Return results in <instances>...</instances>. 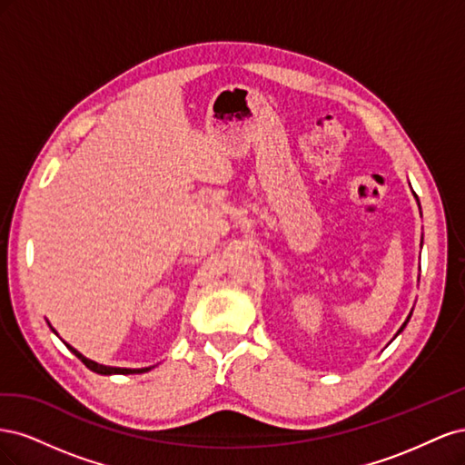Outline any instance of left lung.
Instances as JSON below:
<instances>
[{
  "mask_svg": "<svg viewBox=\"0 0 465 465\" xmlns=\"http://www.w3.org/2000/svg\"><path fill=\"white\" fill-rule=\"evenodd\" d=\"M413 195H415V192H413ZM415 198H417V195H415ZM417 202H419V200H417ZM420 246H423V241H420ZM411 314H413V308H411V312H410V316H407V318H405V322H403V323H401V328H400V330H398V333H396V335H393V340H396V337H398V335H400V333H401V331H403V330H405V326H407V322H410V318H411Z\"/></svg>",
  "mask_w": 465,
  "mask_h": 465,
  "instance_id": "8db88e82",
  "label": "left lung"
}]
</instances>
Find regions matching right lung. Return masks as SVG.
<instances>
[{"label":"right lung","instance_id":"right-lung-1","mask_svg":"<svg viewBox=\"0 0 465 465\" xmlns=\"http://www.w3.org/2000/svg\"><path fill=\"white\" fill-rule=\"evenodd\" d=\"M48 326H50V322H48ZM50 330L55 333V330L50 326ZM58 335V333H55ZM65 347L72 351V353L77 357V359H81V362L85 364V367L89 369V371H93V372H96V374H104V376H112V374H143V372H147V371H151L153 367H145V369H120V367H106V364H101V362H94V361H91V359H87L85 355H81L79 351L75 349V347H72L69 343H65Z\"/></svg>","mask_w":465,"mask_h":465}]
</instances>
